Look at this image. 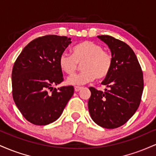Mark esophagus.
Here are the masks:
<instances>
[{"label":"esophagus","instance_id":"esophagus-1","mask_svg":"<svg viewBox=\"0 0 156 156\" xmlns=\"http://www.w3.org/2000/svg\"><path fill=\"white\" fill-rule=\"evenodd\" d=\"M81 89H82V87H75V91H76V92H79V91L81 90Z\"/></svg>","mask_w":156,"mask_h":156}]
</instances>
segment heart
I'll return each instance as SVG.
<instances>
[{
  "label": "heart",
  "mask_w": 156,
  "mask_h": 156,
  "mask_svg": "<svg viewBox=\"0 0 156 156\" xmlns=\"http://www.w3.org/2000/svg\"><path fill=\"white\" fill-rule=\"evenodd\" d=\"M81 64L82 72L69 76L67 83L73 86H81L94 79L105 78L112 67V55L105 51L101 44L92 41H83L72 50V55L63 53L58 59L62 72L72 75Z\"/></svg>",
  "instance_id": "obj_1"
}]
</instances>
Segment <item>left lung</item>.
<instances>
[{
    "label": "left lung",
    "instance_id": "1",
    "mask_svg": "<svg viewBox=\"0 0 156 156\" xmlns=\"http://www.w3.org/2000/svg\"><path fill=\"white\" fill-rule=\"evenodd\" d=\"M108 44L113 58L109 74L102 82L105 92L89 87L88 108L93 121L105 128H116L126 123L141 103L144 89L143 73L131 48L108 35L98 36Z\"/></svg>",
    "mask_w": 156,
    "mask_h": 156
}]
</instances>
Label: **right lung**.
<instances>
[{
	"instance_id": "obj_1",
	"label": "right lung",
	"mask_w": 156,
	"mask_h": 156,
	"mask_svg": "<svg viewBox=\"0 0 156 156\" xmlns=\"http://www.w3.org/2000/svg\"><path fill=\"white\" fill-rule=\"evenodd\" d=\"M71 39L57 35L38 37L23 48L12 73V96L28 122L45 125L58 119L74 93L73 86L53 88L64 80L60 55Z\"/></svg>"
}]
</instances>
